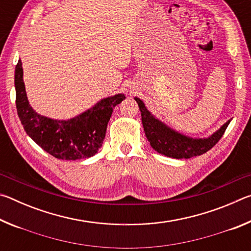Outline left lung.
Returning a JSON list of instances; mask_svg holds the SVG:
<instances>
[{"label":"left lung","instance_id":"1","mask_svg":"<svg viewBox=\"0 0 251 251\" xmlns=\"http://www.w3.org/2000/svg\"><path fill=\"white\" fill-rule=\"evenodd\" d=\"M135 100L137 101L139 110H141L144 131L151 146L159 154L172 157V158H190V157L205 154L219 142L230 123V121H228L216 133L207 138L187 137L169 128L164 123L152 116L150 110L145 107V104L142 100L135 97Z\"/></svg>","mask_w":251,"mask_h":251}]
</instances>
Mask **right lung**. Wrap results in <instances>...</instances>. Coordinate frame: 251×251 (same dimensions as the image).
I'll use <instances>...</instances> for the list:
<instances>
[{
	"instance_id": "right-lung-1",
	"label": "right lung",
	"mask_w": 251,
	"mask_h": 251,
	"mask_svg": "<svg viewBox=\"0 0 251 251\" xmlns=\"http://www.w3.org/2000/svg\"><path fill=\"white\" fill-rule=\"evenodd\" d=\"M16 109L24 130L37 145L55 158L76 160L94 156L104 142L113 109L126 97L117 94L101 100L92 108L69 121L41 116L29 105L21 59L15 67Z\"/></svg>"
}]
</instances>
